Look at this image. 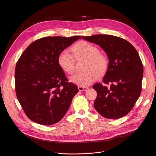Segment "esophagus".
<instances>
[{
  "label": "esophagus",
  "mask_w": 156,
  "mask_h": 156,
  "mask_svg": "<svg viewBox=\"0 0 156 156\" xmlns=\"http://www.w3.org/2000/svg\"><path fill=\"white\" fill-rule=\"evenodd\" d=\"M78 89H79V91H85L86 90L88 87H83V86H78Z\"/></svg>",
  "instance_id": "1"
}]
</instances>
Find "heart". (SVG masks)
Instances as JSON below:
<instances>
[{
    "instance_id": "obj_1",
    "label": "heart",
    "mask_w": 156,
    "mask_h": 156,
    "mask_svg": "<svg viewBox=\"0 0 156 156\" xmlns=\"http://www.w3.org/2000/svg\"><path fill=\"white\" fill-rule=\"evenodd\" d=\"M71 50L77 60L86 59L84 66L85 70L70 77V80L73 83L80 86H87L93 83L98 75L103 74L106 70L108 58L105 54L99 52L94 44L86 41H80L73 46ZM58 63L69 74H72L75 70L74 57L67 49L63 50L59 53Z\"/></svg>"
}]
</instances>
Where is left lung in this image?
I'll return each instance as SVG.
<instances>
[{"mask_svg":"<svg viewBox=\"0 0 156 156\" xmlns=\"http://www.w3.org/2000/svg\"><path fill=\"white\" fill-rule=\"evenodd\" d=\"M82 38L99 45L109 60L103 83L93 86L98 94L96 110L109 119L124 116L132 110L142 90L144 69L138 52L131 43L117 36L95 34Z\"/></svg>","mask_w":156,"mask_h":156,"instance_id":"1","label":"left lung"}]
</instances>
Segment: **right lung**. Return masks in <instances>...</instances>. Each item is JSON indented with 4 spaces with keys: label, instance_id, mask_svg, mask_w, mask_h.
<instances>
[{
    "label": "right lung",
    "instance_id": "obj_1",
    "mask_svg": "<svg viewBox=\"0 0 156 156\" xmlns=\"http://www.w3.org/2000/svg\"><path fill=\"white\" fill-rule=\"evenodd\" d=\"M81 39L48 36L34 41L22 53L15 69L16 93L31 120L51 125L66 115L77 86L68 82L58 63L61 51Z\"/></svg>",
    "mask_w": 156,
    "mask_h": 156
}]
</instances>
